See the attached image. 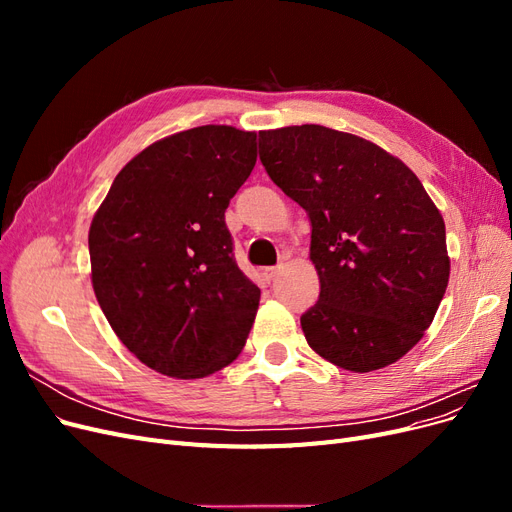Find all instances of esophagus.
Instances as JSON below:
<instances>
[{
	"instance_id": "1",
	"label": "esophagus",
	"mask_w": 512,
	"mask_h": 512,
	"mask_svg": "<svg viewBox=\"0 0 512 512\" xmlns=\"http://www.w3.org/2000/svg\"><path fill=\"white\" fill-rule=\"evenodd\" d=\"M277 275H280V267H267V269H262V280L269 282V284L275 280Z\"/></svg>"
}]
</instances>
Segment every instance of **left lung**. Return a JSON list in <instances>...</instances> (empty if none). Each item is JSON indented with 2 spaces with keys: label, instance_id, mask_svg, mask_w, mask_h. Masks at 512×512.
I'll list each match as a JSON object with an SVG mask.
<instances>
[{
  "label": "left lung",
  "instance_id": "8db88e82",
  "mask_svg": "<svg viewBox=\"0 0 512 512\" xmlns=\"http://www.w3.org/2000/svg\"><path fill=\"white\" fill-rule=\"evenodd\" d=\"M258 136L271 181L312 222L320 297L301 316L309 348L356 374L399 361L448 286L442 213L404 162L361 136L316 123Z\"/></svg>",
  "mask_w": 512,
  "mask_h": 512
}]
</instances>
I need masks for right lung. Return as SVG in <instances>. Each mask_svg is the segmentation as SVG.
Here are the masks:
<instances>
[{
    "label": "right lung",
    "instance_id": "add662e5",
    "mask_svg": "<svg viewBox=\"0 0 512 512\" xmlns=\"http://www.w3.org/2000/svg\"><path fill=\"white\" fill-rule=\"evenodd\" d=\"M256 164V132L200 126L119 170L89 228L91 284L121 344L170 378L239 356L260 301L232 254L230 198Z\"/></svg>",
    "mask_w": 512,
    "mask_h": 512
}]
</instances>
